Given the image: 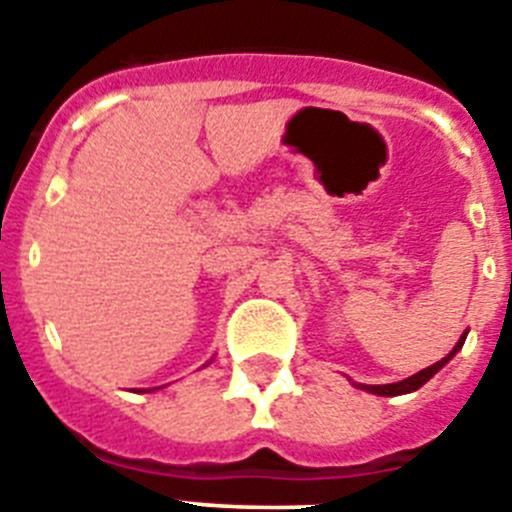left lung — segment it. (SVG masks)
<instances>
[{
	"instance_id": "obj_1",
	"label": "left lung",
	"mask_w": 512,
	"mask_h": 512,
	"mask_svg": "<svg viewBox=\"0 0 512 512\" xmlns=\"http://www.w3.org/2000/svg\"><path fill=\"white\" fill-rule=\"evenodd\" d=\"M464 338H467V336L459 338V343H456L454 351H451L449 356H443L441 361H436V364L428 366V369H420V372L413 374V377L402 379V382H395V384H366V387H364V384H361V390H369V392H372V395H382V397H395V395H405V392H415V390H418V387H423V384L428 382V379H431L433 374H436L438 369H441V366L446 364V361H449L451 356L456 354V351H459L461 346H464Z\"/></svg>"
}]
</instances>
